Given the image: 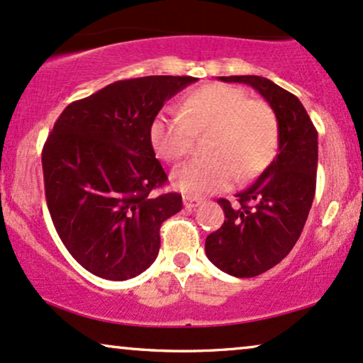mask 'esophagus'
<instances>
[{"label":"esophagus","instance_id":"obj_1","mask_svg":"<svg viewBox=\"0 0 363 363\" xmlns=\"http://www.w3.org/2000/svg\"><path fill=\"white\" fill-rule=\"evenodd\" d=\"M201 204V199H197V197H191V196H184V206L186 209H194L197 206Z\"/></svg>","mask_w":363,"mask_h":363}]
</instances>
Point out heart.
<instances>
[{"mask_svg":"<svg viewBox=\"0 0 363 363\" xmlns=\"http://www.w3.org/2000/svg\"><path fill=\"white\" fill-rule=\"evenodd\" d=\"M204 134L208 157L172 174V186L191 197L258 176L277 154L278 118L272 105L250 99L241 86L208 84L187 94L181 113H157L149 125L150 145L171 164L191 152L194 135Z\"/></svg>","mask_w":363,"mask_h":363,"instance_id":"obj_1","label":"heart"}]
</instances>
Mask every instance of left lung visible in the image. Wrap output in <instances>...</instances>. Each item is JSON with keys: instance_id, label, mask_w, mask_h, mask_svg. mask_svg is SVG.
<instances>
[{"instance_id": "left-lung-1", "label": "left lung", "mask_w": 363, "mask_h": 363, "mask_svg": "<svg viewBox=\"0 0 363 363\" xmlns=\"http://www.w3.org/2000/svg\"><path fill=\"white\" fill-rule=\"evenodd\" d=\"M251 85L272 105L278 118V154L236 204L218 203L224 223L206 238L211 263L236 278H253L272 269L300 238L316 187L318 134L300 100L272 80L256 75L219 77Z\"/></svg>"}]
</instances>
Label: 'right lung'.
I'll return each instance as SVG.
<instances>
[{
  "instance_id": "obj_1",
  "label": "right lung",
  "mask_w": 363,
  "mask_h": 363,
  "mask_svg": "<svg viewBox=\"0 0 363 363\" xmlns=\"http://www.w3.org/2000/svg\"><path fill=\"white\" fill-rule=\"evenodd\" d=\"M196 80H118L72 102L55 122L41 152L48 211L68 253L95 277L123 281L157 258L160 224L182 209V197L154 192L167 174L149 125Z\"/></svg>"
}]
</instances>
